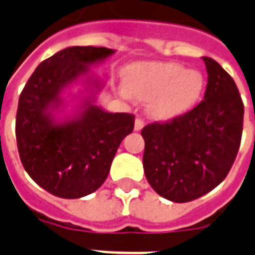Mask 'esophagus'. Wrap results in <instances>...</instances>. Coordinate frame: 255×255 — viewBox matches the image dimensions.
Segmentation results:
<instances>
[{
  "label": "esophagus",
  "mask_w": 255,
  "mask_h": 255,
  "mask_svg": "<svg viewBox=\"0 0 255 255\" xmlns=\"http://www.w3.org/2000/svg\"><path fill=\"white\" fill-rule=\"evenodd\" d=\"M143 127H144V120L137 118V119L135 120V131H140Z\"/></svg>",
  "instance_id": "34e87169"
}]
</instances>
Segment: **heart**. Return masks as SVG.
<instances>
[{"label":"heart","instance_id":"b5f03b06","mask_svg":"<svg viewBox=\"0 0 255 255\" xmlns=\"http://www.w3.org/2000/svg\"><path fill=\"white\" fill-rule=\"evenodd\" d=\"M205 90V79L197 70H185L174 62H141L131 65L120 95L147 100L148 114L169 120L192 111Z\"/></svg>","mask_w":255,"mask_h":255}]
</instances>
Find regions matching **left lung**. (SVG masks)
<instances>
[{
  "instance_id": "left-lung-1",
  "label": "left lung",
  "mask_w": 255,
  "mask_h": 255,
  "mask_svg": "<svg viewBox=\"0 0 255 255\" xmlns=\"http://www.w3.org/2000/svg\"><path fill=\"white\" fill-rule=\"evenodd\" d=\"M208 85L204 100L188 114L141 129L143 167L161 197L188 202L220 185L240 149L244 103L233 78L204 57Z\"/></svg>"
}]
</instances>
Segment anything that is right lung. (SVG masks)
Returning <instances> with one entry per match:
<instances>
[{
  "label": "right lung",
  "mask_w": 255,
  "mask_h": 255,
  "mask_svg": "<svg viewBox=\"0 0 255 255\" xmlns=\"http://www.w3.org/2000/svg\"><path fill=\"white\" fill-rule=\"evenodd\" d=\"M115 50L73 46L39 63L22 90L15 118V137L22 165L38 185L62 198H81L106 181L120 143L133 131L135 116L104 111L95 104L102 82L90 74ZM86 77V91L73 117L58 121L60 94Z\"/></svg>",
  "instance_id": "1"
}]
</instances>
